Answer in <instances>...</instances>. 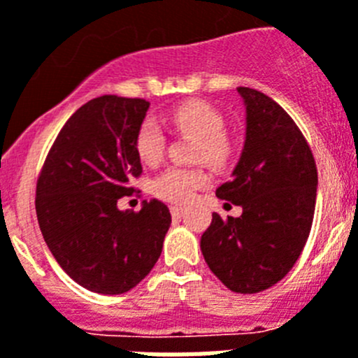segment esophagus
<instances>
[{"instance_id":"1","label":"esophagus","mask_w":358,"mask_h":358,"mask_svg":"<svg viewBox=\"0 0 358 358\" xmlns=\"http://www.w3.org/2000/svg\"><path fill=\"white\" fill-rule=\"evenodd\" d=\"M183 214H185V207H182V205H173V207H171V216L175 217V220L182 217Z\"/></svg>"}]
</instances>
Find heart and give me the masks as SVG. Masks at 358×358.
Masks as SVG:
<instances>
[{
  "label": "heart",
  "mask_w": 358,
  "mask_h": 358,
  "mask_svg": "<svg viewBox=\"0 0 358 358\" xmlns=\"http://www.w3.org/2000/svg\"><path fill=\"white\" fill-rule=\"evenodd\" d=\"M169 119L180 131L198 136L196 160L209 162L216 167H223L231 162L234 144L225 133V117L213 104L205 101L183 102L171 111ZM166 142V133L155 119H144L136 127V155L148 166H155L162 160ZM209 182L210 175L203 167L173 166L155 176L151 189L160 200L185 203Z\"/></svg>",
  "instance_id": "b5f03b06"
}]
</instances>
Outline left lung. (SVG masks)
Masks as SVG:
<instances>
[{
	"label": "left lung",
	"instance_id": "left-lung-1",
	"mask_svg": "<svg viewBox=\"0 0 358 358\" xmlns=\"http://www.w3.org/2000/svg\"><path fill=\"white\" fill-rule=\"evenodd\" d=\"M247 106L245 148L232 180L216 196L243 207L239 217L213 214L200 241L213 273L229 290L257 294L281 281L312 229L317 167L290 115L252 88H238Z\"/></svg>",
	"mask_w": 358,
	"mask_h": 358
}]
</instances>
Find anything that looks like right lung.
<instances>
[{
    "instance_id": "add662e5",
    "label": "right lung",
    "mask_w": 358,
    "mask_h": 358,
    "mask_svg": "<svg viewBox=\"0 0 358 358\" xmlns=\"http://www.w3.org/2000/svg\"><path fill=\"white\" fill-rule=\"evenodd\" d=\"M149 102L102 95L71 115L50 148L36 187V213L52 256L80 287L104 295L131 290L151 272L171 225L167 205L122 213L142 175L136 127Z\"/></svg>"
}]
</instances>
